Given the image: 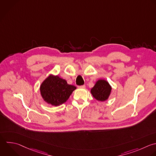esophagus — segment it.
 Returning a JSON list of instances; mask_svg holds the SVG:
<instances>
[{
  "instance_id": "1",
  "label": "esophagus",
  "mask_w": 156,
  "mask_h": 156,
  "mask_svg": "<svg viewBox=\"0 0 156 156\" xmlns=\"http://www.w3.org/2000/svg\"><path fill=\"white\" fill-rule=\"evenodd\" d=\"M79 88H85V85H80V86H78Z\"/></svg>"
}]
</instances>
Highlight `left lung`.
Segmentation results:
<instances>
[{"label": "left lung", "mask_w": 156, "mask_h": 156, "mask_svg": "<svg viewBox=\"0 0 156 156\" xmlns=\"http://www.w3.org/2000/svg\"><path fill=\"white\" fill-rule=\"evenodd\" d=\"M111 90L110 85L106 80H99L91 90V93L98 101H104L108 98Z\"/></svg>", "instance_id": "obj_1"}]
</instances>
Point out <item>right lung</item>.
<instances>
[{
  "label": "right lung",
  "mask_w": 156,
  "mask_h": 156,
  "mask_svg": "<svg viewBox=\"0 0 156 156\" xmlns=\"http://www.w3.org/2000/svg\"><path fill=\"white\" fill-rule=\"evenodd\" d=\"M76 87L67 83L58 76H50L41 85L40 91L43 99L52 105L57 106L65 103Z\"/></svg>",
  "instance_id": "right-lung-1"
}]
</instances>
